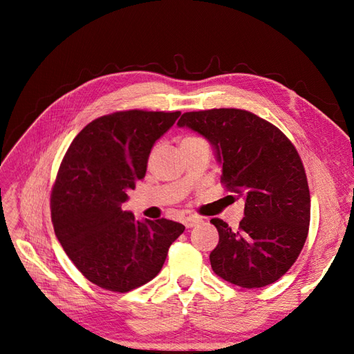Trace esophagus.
I'll use <instances>...</instances> for the list:
<instances>
[{
    "instance_id": "34e87169",
    "label": "esophagus",
    "mask_w": 354,
    "mask_h": 354,
    "mask_svg": "<svg viewBox=\"0 0 354 354\" xmlns=\"http://www.w3.org/2000/svg\"><path fill=\"white\" fill-rule=\"evenodd\" d=\"M202 221V218L201 217H196V216H189V217H186L185 218V226L187 227V229H190V227H195V226H198V224Z\"/></svg>"
}]
</instances>
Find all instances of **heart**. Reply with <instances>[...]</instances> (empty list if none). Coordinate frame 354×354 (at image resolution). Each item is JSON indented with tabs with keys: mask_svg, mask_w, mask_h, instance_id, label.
Instances as JSON below:
<instances>
[{
	"mask_svg": "<svg viewBox=\"0 0 354 354\" xmlns=\"http://www.w3.org/2000/svg\"><path fill=\"white\" fill-rule=\"evenodd\" d=\"M190 140H198V138L196 137H187V138H185L183 142H190Z\"/></svg>",
	"mask_w": 354,
	"mask_h": 354,
	"instance_id": "1",
	"label": "heart"
}]
</instances>
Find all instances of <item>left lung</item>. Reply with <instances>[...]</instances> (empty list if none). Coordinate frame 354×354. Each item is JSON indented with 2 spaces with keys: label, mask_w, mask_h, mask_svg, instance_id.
I'll list each match as a JSON object with an SVG mask.
<instances>
[{
  "label": "left lung",
  "mask_w": 354,
  "mask_h": 354,
  "mask_svg": "<svg viewBox=\"0 0 354 354\" xmlns=\"http://www.w3.org/2000/svg\"><path fill=\"white\" fill-rule=\"evenodd\" d=\"M177 125L207 138L223 167L221 183L245 198L238 229L211 220L220 236L209 254L214 273L248 289L276 282L308 233L310 192L297 149L279 128L242 109L186 112Z\"/></svg>",
  "instance_id": "8db88e82"
}]
</instances>
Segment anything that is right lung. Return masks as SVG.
<instances>
[{
    "label": "right lung",
    "instance_id": "right-lung-1",
    "mask_svg": "<svg viewBox=\"0 0 354 354\" xmlns=\"http://www.w3.org/2000/svg\"><path fill=\"white\" fill-rule=\"evenodd\" d=\"M181 112L124 111L85 125L63 158L51 190L55 233L90 282L128 292L152 281L165 263L181 223L138 221L122 211L127 192L146 174L155 142Z\"/></svg>",
    "mask_w": 354,
    "mask_h": 354
}]
</instances>
